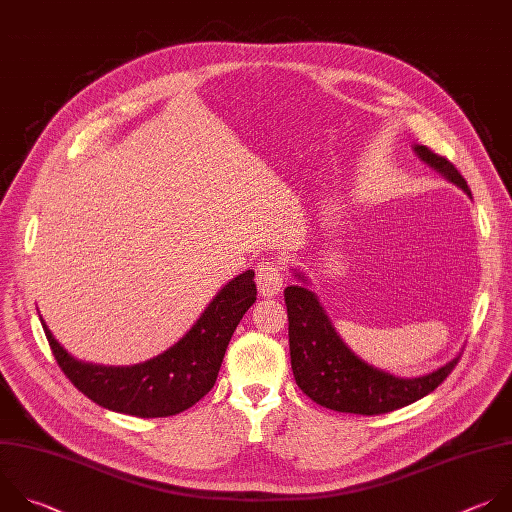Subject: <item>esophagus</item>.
I'll use <instances>...</instances> for the list:
<instances>
[{"label": "esophagus", "instance_id": "1", "mask_svg": "<svg viewBox=\"0 0 512 512\" xmlns=\"http://www.w3.org/2000/svg\"><path fill=\"white\" fill-rule=\"evenodd\" d=\"M255 281H257V289H259L261 297H275L283 287L279 267L275 263H269V261H265L257 267Z\"/></svg>", "mask_w": 512, "mask_h": 512}]
</instances>
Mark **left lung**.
<instances>
[{
  "label": "left lung",
  "mask_w": 512,
  "mask_h": 512,
  "mask_svg": "<svg viewBox=\"0 0 512 512\" xmlns=\"http://www.w3.org/2000/svg\"><path fill=\"white\" fill-rule=\"evenodd\" d=\"M412 148L424 164L470 197L466 181L450 160L422 144ZM291 271L299 281L285 289L291 370L297 386L315 404L335 412L386 414L434 392L458 364L462 352L438 370L416 378H400L370 366L339 337L317 295L307 287L305 273Z\"/></svg>",
  "instance_id": "left-lung-1"
}]
</instances>
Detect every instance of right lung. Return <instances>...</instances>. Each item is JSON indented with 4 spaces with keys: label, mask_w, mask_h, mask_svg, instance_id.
<instances>
[{
    "label": "right lung",
    "mask_w": 512,
    "mask_h": 512,
    "mask_svg": "<svg viewBox=\"0 0 512 512\" xmlns=\"http://www.w3.org/2000/svg\"><path fill=\"white\" fill-rule=\"evenodd\" d=\"M253 277V269L233 277L175 346L134 366L76 360L60 346L42 315L40 321L58 366L84 396L112 412L166 418L191 408L215 386L233 331L257 299Z\"/></svg>",
    "instance_id": "right-lung-1"
}]
</instances>
